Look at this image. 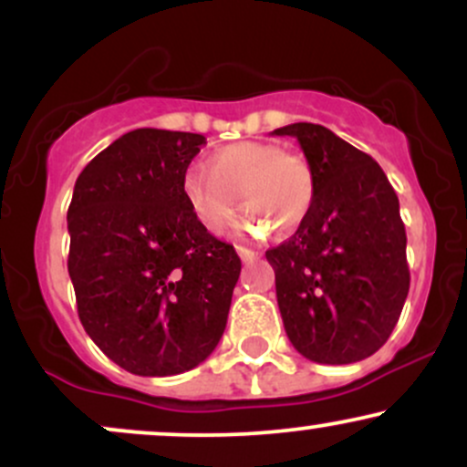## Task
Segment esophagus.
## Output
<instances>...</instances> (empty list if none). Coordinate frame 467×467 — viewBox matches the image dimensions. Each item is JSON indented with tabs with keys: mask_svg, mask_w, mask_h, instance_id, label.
<instances>
[{
	"mask_svg": "<svg viewBox=\"0 0 467 467\" xmlns=\"http://www.w3.org/2000/svg\"><path fill=\"white\" fill-rule=\"evenodd\" d=\"M237 254L241 256V261L259 259V252H254V250H250V248H244V245H237Z\"/></svg>",
	"mask_w": 467,
	"mask_h": 467,
	"instance_id": "1",
	"label": "esophagus"
}]
</instances>
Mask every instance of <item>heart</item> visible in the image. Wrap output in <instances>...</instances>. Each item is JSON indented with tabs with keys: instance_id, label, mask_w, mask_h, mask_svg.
<instances>
[{
	"instance_id": "b5f03b06",
	"label": "heart",
	"mask_w": 467,
	"mask_h": 467,
	"mask_svg": "<svg viewBox=\"0 0 467 467\" xmlns=\"http://www.w3.org/2000/svg\"><path fill=\"white\" fill-rule=\"evenodd\" d=\"M234 192L250 211L264 214L278 230H292L312 211L316 175L303 153L256 140L217 149L208 158V171L192 166L182 175V197L208 233H219L233 217ZM244 228L265 233L270 224L250 213Z\"/></svg>"
}]
</instances>
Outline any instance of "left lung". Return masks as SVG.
Instances as JSON below:
<instances>
[{"instance_id": "8db88e82", "label": "left lung", "mask_w": 467, "mask_h": 467, "mask_svg": "<svg viewBox=\"0 0 467 467\" xmlns=\"http://www.w3.org/2000/svg\"><path fill=\"white\" fill-rule=\"evenodd\" d=\"M272 133L296 138L316 175L309 215L265 252L285 334L307 360H364L389 340L409 296L398 195L371 155L323 125Z\"/></svg>"}]
</instances>
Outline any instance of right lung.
Returning a JSON list of instances; mask_svg holds the SVG:
<instances>
[{
	"label": "right lung",
	"instance_id": "1",
	"mask_svg": "<svg viewBox=\"0 0 467 467\" xmlns=\"http://www.w3.org/2000/svg\"><path fill=\"white\" fill-rule=\"evenodd\" d=\"M203 144L200 133L130 131L74 184L67 272L78 318L133 375L191 371L226 329L241 259L182 197V175Z\"/></svg>",
	"mask_w": 467,
	"mask_h": 467
}]
</instances>
